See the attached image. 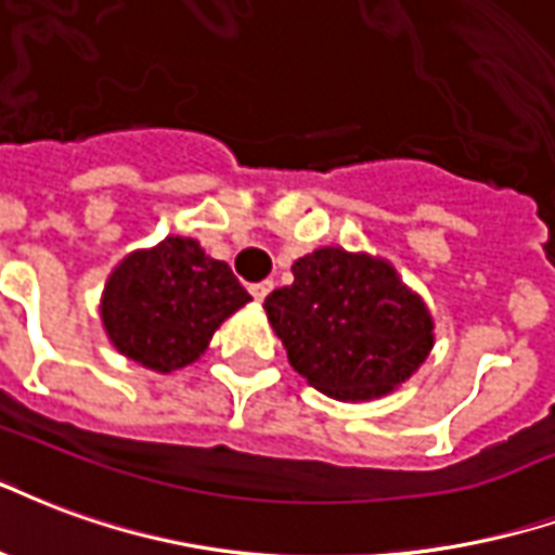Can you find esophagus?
<instances>
[{"label":"esophagus","instance_id":"1","mask_svg":"<svg viewBox=\"0 0 555 555\" xmlns=\"http://www.w3.org/2000/svg\"><path fill=\"white\" fill-rule=\"evenodd\" d=\"M272 289H274L272 281H262V283H254V286H250V295H254L257 301H262V298L272 293Z\"/></svg>","mask_w":555,"mask_h":555}]
</instances>
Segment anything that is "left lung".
<instances>
[{
  "label": "left lung",
  "instance_id": "8db88e82",
  "mask_svg": "<svg viewBox=\"0 0 555 555\" xmlns=\"http://www.w3.org/2000/svg\"><path fill=\"white\" fill-rule=\"evenodd\" d=\"M266 298L286 358L319 393L361 402L408 382L435 346V322L387 260L317 248Z\"/></svg>",
  "mask_w": 555,
  "mask_h": 555
}]
</instances>
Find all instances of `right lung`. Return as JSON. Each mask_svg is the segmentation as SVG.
I'll use <instances>...</instances> for the list:
<instances>
[{
  "instance_id": "right-lung-1",
  "label": "right lung",
  "mask_w": 555,
  "mask_h": 555,
  "mask_svg": "<svg viewBox=\"0 0 555 555\" xmlns=\"http://www.w3.org/2000/svg\"><path fill=\"white\" fill-rule=\"evenodd\" d=\"M248 301L228 262L206 257L194 238L168 236L120 260L108 274L100 317L124 358L173 372L197 361L216 327Z\"/></svg>"
}]
</instances>
